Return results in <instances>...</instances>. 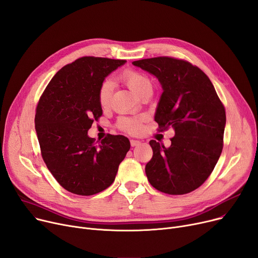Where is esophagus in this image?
I'll list each match as a JSON object with an SVG mask.
<instances>
[{
	"mask_svg": "<svg viewBox=\"0 0 258 258\" xmlns=\"http://www.w3.org/2000/svg\"><path fill=\"white\" fill-rule=\"evenodd\" d=\"M141 142L140 141H138V140H131V145L134 147V146H137V145H139Z\"/></svg>",
	"mask_w": 258,
	"mask_h": 258,
	"instance_id": "obj_1",
	"label": "esophagus"
}]
</instances>
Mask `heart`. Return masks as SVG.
<instances>
[{"label": "heart", "instance_id": "1", "mask_svg": "<svg viewBox=\"0 0 258 258\" xmlns=\"http://www.w3.org/2000/svg\"><path fill=\"white\" fill-rule=\"evenodd\" d=\"M121 79L138 96H140L146 90L152 89V83L150 78L137 71L127 70L121 75ZM113 90V80L105 79L102 81L98 91V101L101 107L106 108L110 106ZM120 127L131 133H137L141 128V120L137 118H124L120 121Z\"/></svg>", "mask_w": 258, "mask_h": 258}]
</instances>
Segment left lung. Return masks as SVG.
<instances>
[{
    "label": "left lung",
    "instance_id": "1",
    "mask_svg": "<svg viewBox=\"0 0 258 258\" xmlns=\"http://www.w3.org/2000/svg\"><path fill=\"white\" fill-rule=\"evenodd\" d=\"M133 64L159 80L163 92L155 121L161 131L174 130L169 147L150 141L154 155L145 166L147 179L164 194L191 192L208 179L222 154L225 107L208 76L191 63L155 57Z\"/></svg>",
    "mask_w": 258,
    "mask_h": 258
}]
</instances>
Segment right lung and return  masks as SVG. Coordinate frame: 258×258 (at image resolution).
<instances>
[{"label": "right lung", "instance_id": "add662e5", "mask_svg": "<svg viewBox=\"0 0 258 258\" xmlns=\"http://www.w3.org/2000/svg\"><path fill=\"white\" fill-rule=\"evenodd\" d=\"M126 60L85 56L53 76L40 97L35 131L45 163L55 180L79 196L110 186L130 151V140L108 135L94 144L88 131L102 115L98 91L102 81Z\"/></svg>", "mask_w": 258, "mask_h": 258}]
</instances>
